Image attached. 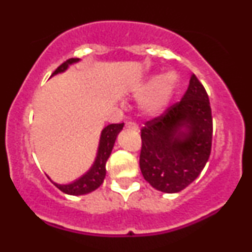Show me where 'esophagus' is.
Masks as SVG:
<instances>
[{"instance_id": "esophagus-1", "label": "esophagus", "mask_w": 252, "mask_h": 252, "mask_svg": "<svg viewBox=\"0 0 252 252\" xmlns=\"http://www.w3.org/2000/svg\"><path fill=\"white\" fill-rule=\"evenodd\" d=\"M126 128H128L130 130H134V131H137V126H136L134 122H126Z\"/></svg>"}]
</instances>
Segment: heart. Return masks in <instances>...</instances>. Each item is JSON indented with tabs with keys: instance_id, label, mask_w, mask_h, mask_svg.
<instances>
[{
	"instance_id": "heart-1",
	"label": "heart",
	"mask_w": 252,
	"mask_h": 252,
	"mask_svg": "<svg viewBox=\"0 0 252 252\" xmlns=\"http://www.w3.org/2000/svg\"><path fill=\"white\" fill-rule=\"evenodd\" d=\"M178 76L174 72H168L163 76H154L140 84L134 89L136 97L143 98L141 109L148 116H156L161 114L168 105L176 85Z\"/></svg>"
}]
</instances>
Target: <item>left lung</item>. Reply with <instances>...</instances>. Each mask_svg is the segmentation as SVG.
Listing matches in <instances>:
<instances>
[{
  "mask_svg": "<svg viewBox=\"0 0 252 252\" xmlns=\"http://www.w3.org/2000/svg\"><path fill=\"white\" fill-rule=\"evenodd\" d=\"M212 132L209 96L193 74L180 102L141 129L140 168L144 180L164 193L186 189L209 161Z\"/></svg>",
  "mask_w": 252,
  "mask_h": 252,
  "instance_id": "left-lung-1",
  "label": "left lung"
}]
</instances>
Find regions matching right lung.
<instances>
[{"instance_id":"right-lung-1","label":"right lung","mask_w":252,"mask_h":252,"mask_svg":"<svg viewBox=\"0 0 252 252\" xmlns=\"http://www.w3.org/2000/svg\"><path fill=\"white\" fill-rule=\"evenodd\" d=\"M79 62V59H74V58H71V59L66 60L65 63H63L59 67L57 68L56 71L52 73V76L58 73H62V72L67 70L68 65L71 63ZM124 123H116V124H109L108 126H105L102 130V134H100V140H99V146H98V152L96 160H94V164L90 168V170L86 174H84L82 178H79L72 184L68 185H59L53 182L62 192L66 193V194L70 195H83L86 194V193L92 192V190L97 189L100 185L103 184L104 178H105L106 169L105 164L106 161H108L110 154H111L112 148H114L115 141H116L117 135L120 134L121 130L123 129Z\"/></svg>"}]
</instances>
